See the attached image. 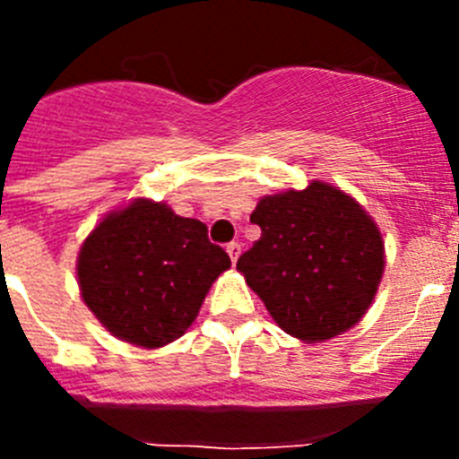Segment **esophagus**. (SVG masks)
I'll use <instances>...</instances> for the list:
<instances>
[{"mask_svg": "<svg viewBox=\"0 0 459 459\" xmlns=\"http://www.w3.org/2000/svg\"><path fill=\"white\" fill-rule=\"evenodd\" d=\"M227 255H230V259H232V264H237L238 255H241V246L238 243H227Z\"/></svg>", "mask_w": 459, "mask_h": 459, "instance_id": "obj_1", "label": "esophagus"}]
</instances>
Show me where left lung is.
Wrapping results in <instances>:
<instances>
[{
    "mask_svg": "<svg viewBox=\"0 0 459 459\" xmlns=\"http://www.w3.org/2000/svg\"><path fill=\"white\" fill-rule=\"evenodd\" d=\"M250 222L262 237L237 269L285 333L322 342L366 315L384 271V241L350 195L312 181L264 197Z\"/></svg>",
    "mask_w": 459,
    "mask_h": 459,
    "instance_id": "left-lung-1",
    "label": "left lung"
}]
</instances>
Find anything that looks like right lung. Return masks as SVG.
<instances>
[{
	"label": "right lung",
	"mask_w": 459,
	"mask_h": 459,
	"mask_svg": "<svg viewBox=\"0 0 459 459\" xmlns=\"http://www.w3.org/2000/svg\"><path fill=\"white\" fill-rule=\"evenodd\" d=\"M230 264L204 222L137 200L89 234L78 278L84 303L109 333L152 350L186 333L211 282Z\"/></svg>",
	"instance_id": "add662e5"
}]
</instances>
